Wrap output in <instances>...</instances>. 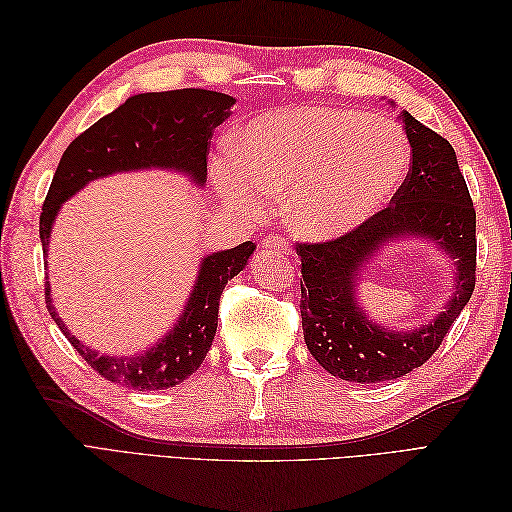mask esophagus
Wrapping results in <instances>:
<instances>
[{"label": "esophagus", "instance_id": "1", "mask_svg": "<svg viewBox=\"0 0 512 512\" xmlns=\"http://www.w3.org/2000/svg\"><path fill=\"white\" fill-rule=\"evenodd\" d=\"M288 247H290L288 241L282 239V237L269 235V237L262 239V250H288Z\"/></svg>", "mask_w": 512, "mask_h": 512}]
</instances>
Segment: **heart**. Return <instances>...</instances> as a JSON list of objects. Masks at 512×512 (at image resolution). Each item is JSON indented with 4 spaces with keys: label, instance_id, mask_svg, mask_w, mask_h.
I'll return each mask as SVG.
<instances>
[{
    "label": "heart",
    "instance_id": "obj_1",
    "mask_svg": "<svg viewBox=\"0 0 512 512\" xmlns=\"http://www.w3.org/2000/svg\"><path fill=\"white\" fill-rule=\"evenodd\" d=\"M410 149L395 123L352 108H277L247 126L239 158L215 162L226 203L258 209L288 190L292 230L333 239L378 213L404 181Z\"/></svg>",
    "mask_w": 512,
    "mask_h": 512
}]
</instances>
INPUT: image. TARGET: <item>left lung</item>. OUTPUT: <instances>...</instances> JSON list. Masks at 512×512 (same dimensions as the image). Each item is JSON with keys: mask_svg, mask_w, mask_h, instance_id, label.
Segmentation results:
<instances>
[{"mask_svg": "<svg viewBox=\"0 0 512 512\" xmlns=\"http://www.w3.org/2000/svg\"><path fill=\"white\" fill-rule=\"evenodd\" d=\"M399 117L410 143L412 168L391 205L342 237L297 245L305 344L329 374L348 382L395 380L429 361L476 284V211L455 149L408 111ZM412 234L436 240L456 260V292L431 325L386 332L367 321L355 305L353 286L384 242Z\"/></svg>", "mask_w": 512, "mask_h": 512, "instance_id": "left-lung-1", "label": "left lung"}]
</instances>
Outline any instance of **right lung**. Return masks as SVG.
I'll use <instances>...</instances> for the list:
<instances>
[{"label":"right lung","mask_w":512,"mask_h":512,"mask_svg":"<svg viewBox=\"0 0 512 512\" xmlns=\"http://www.w3.org/2000/svg\"><path fill=\"white\" fill-rule=\"evenodd\" d=\"M237 100L207 89L153 91L128 98L98 119L64 151L40 213L42 252H49L55 215L89 181L141 168H173L203 188L213 130ZM256 250L245 241L232 250L209 254L198 271L188 305L162 342L136 356H104L83 346L55 312L51 286L44 282L46 309L87 365L111 382L136 391L170 389L200 367L218 329L224 286L239 275Z\"/></svg>","instance_id":"1"}]
</instances>
